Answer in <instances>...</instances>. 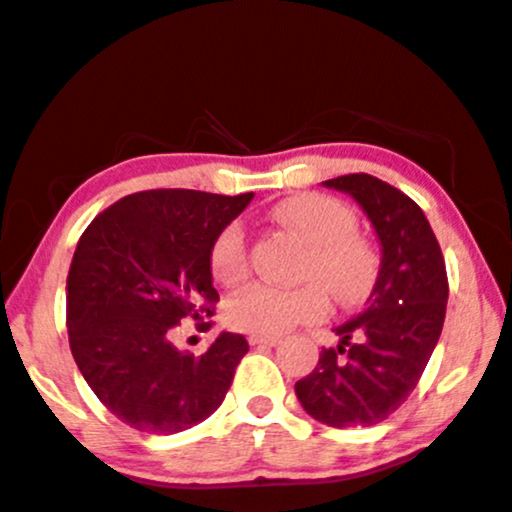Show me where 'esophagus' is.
<instances>
[{"instance_id":"esophagus-1","label":"esophagus","mask_w":512,"mask_h":512,"mask_svg":"<svg viewBox=\"0 0 512 512\" xmlns=\"http://www.w3.org/2000/svg\"><path fill=\"white\" fill-rule=\"evenodd\" d=\"M248 342H250V346H276L281 339L279 337H262V334H250Z\"/></svg>"}]
</instances>
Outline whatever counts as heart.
<instances>
[{
    "label": "heart",
    "mask_w": 512,
    "mask_h": 512,
    "mask_svg": "<svg viewBox=\"0 0 512 512\" xmlns=\"http://www.w3.org/2000/svg\"><path fill=\"white\" fill-rule=\"evenodd\" d=\"M276 221L308 245L301 276L315 284L279 289L252 284L226 305L228 325L240 332L276 337L301 322L327 313V294L337 303L354 305L368 296L375 279L373 250L356 236L354 209L327 195H298L274 209ZM211 276L223 286H236L250 269L245 228L238 221L221 228L209 250Z\"/></svg>",
    "instance_id": "b5f03b06"
}]
</instances>
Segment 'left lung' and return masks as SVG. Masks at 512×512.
<instances>
[{"mask_svg":"<svg viewBox=\"0 0 512 512\" xmlns=\"http://www.w3.org/2000/svg\"><path fill=\"white\" fill-rule=\"evenodd\" d=\"M368 216L380 269L366 308L344 325L337 349H322L296 383L301 407L334 428L385 421L411 395L443 332L448 274L431 223L414 199L368 173L325 180Z\"/></svg>","mask_w":512,"mask_h":512,"instance_id":"obj_1","label":"left lung"}]
</instances>
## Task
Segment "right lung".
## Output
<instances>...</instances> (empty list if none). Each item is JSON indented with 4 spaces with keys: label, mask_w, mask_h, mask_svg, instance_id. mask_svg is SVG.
Here are the masks:
<instances>
[{
    "label": "right lung",
    "mask_w": 512,
    "mask_h": 512,
    "mask_svg": "<svg viewBox=\"0 0 512 512\" xmlns=\"http://www.w3.org/2000/svg\"><path fill=\"white\" fill-rule=\"evenodd\" d=\"M197 190H146L93 219L67 276L72 356L96 397L120 421L154 436L197 426L221 407L243 334L221 332L202 356L180 351L170 330L192 317L209 330V250L252 202Z\"/></svg>",
    "instance_id": "add662e5"
}]
</instances>
